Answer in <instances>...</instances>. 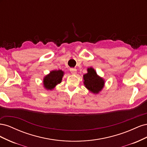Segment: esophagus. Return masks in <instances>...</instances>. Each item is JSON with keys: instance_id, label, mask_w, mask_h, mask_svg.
Wrapping results in <instances>:
<instances>
[{"instance_id": "1", "label": "esophagus", "mask_w": 147, "mask_h": 147, "mask_svg": "<svg viewBox=\"0 0 147 147\" xmlns=\"http://www.w3.org/2000/svg\"><path fill=\"white\" fill-rule=\"evenodd\" d=\"M70 72L72 74H77V69H74V68H72L70 69Z\"/></svg>"}]
</instances>
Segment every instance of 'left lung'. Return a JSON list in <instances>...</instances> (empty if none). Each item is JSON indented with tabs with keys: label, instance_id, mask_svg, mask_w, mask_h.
Listing matches in <instances>:
<instances>
[{
	"label": "left lung",
	"instance_id": "1",
	"mask_svg": "<svg viewBox=\"0 0 147 147\" xmlns=\"http://www.w3.org/2000/svg\"><path fill=\"white\" fill-rule=\"evenodd\" d=\"M87 73L83 75V83L89 91L94 94H99L105 85L104 79L99 76L94 69L89 67Z\"/></svg>",
	"mask_w": 147,
	"mask_h": 147
}]
</instances>
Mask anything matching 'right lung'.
Wrapping results in <instances>:
<instances>
[{
    "instance_id": "1",
    "label": "right lung",
    "mask_w": 147,
    "mask_h": 147,
    "mask_svg": "<svg viewBox=\"0 0 147 147\" xmlns=\"http://www.w3.org/2000/svg\"><path fill=\"white\" fill-rule=\"evenodd\" d=\"M64 72L62 70H51L43 79V87L47 90H52L57 84L61 83Z\"/></svg>"
}]
</instances>
